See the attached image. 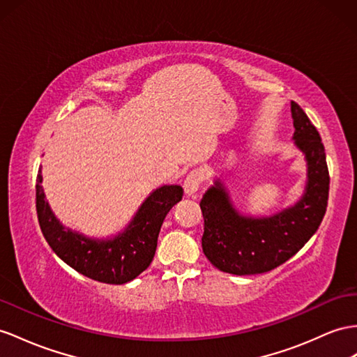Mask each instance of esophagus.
I'll use <instances>...</instances> for the list:
<instances>
[{"instance_id": "obj_1", "label": "esophagus", "mask_w": 357, "mask_h": 357, "mask_svg": "<svg viewBox=\"0 0 357 357\" xmlns=\"http://www.w3.org/2000/svg\"><path fill=\"white\" fill-rule=\"evenodd\" d=\"M205 178H206L205 170H202V169L191 170V172L188 173V175H187L185 181H184V191H185V195H187V196H193V195L196 193V191L200 188V185L204 184Z\"/></svg>"}]
</instances>
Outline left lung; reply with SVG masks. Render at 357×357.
Returning a JSON list of instances; mask_svg holds the SVG:
<instances>
[{"label":"left lung","instance_id":"left-lung-1","mask_svg":"<svg viewBox=\"0 0 357 357\" xmlns=\"http://www.w3.org/2000/svg\"><path fill=\"white\" fill-rule=\"evenodd\" d=\"M291 116L296 143L307 160L306 193L296 206L276 215L249 218L235 211L222 184L215 182L200 209L202 249L218 270L238 276L271 271L294 257L323 222L331 184L324 144L298 104L291 102Z\"/></svg>","mask_w":357,"mask_h":357}]
</instances>
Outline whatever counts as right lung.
Returning <instances> with one entry per match:
<instances>
[{
	"label": "right lung",
	"instance_id": "1",
	"mask_svg": "<svg viewBox=\"0 0 357 357\" xmlns=\"http://www.w3.org/2000/svg\"><path fill=\"white\" fill-rule=\"evenodd\" d=\"M40 170L36 179V211L42 234L59 258L84 276L109 283L135 279L151 266L157 250L161 225L184 195L179 185H166L144 200L128 229L109 241H95L65 229L45 200Z\"/></svg>",
	"mask_w": 357,
	"mask_h": 357
}]
</instances>
